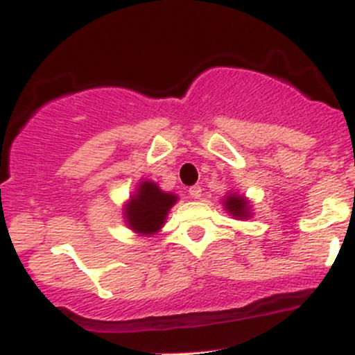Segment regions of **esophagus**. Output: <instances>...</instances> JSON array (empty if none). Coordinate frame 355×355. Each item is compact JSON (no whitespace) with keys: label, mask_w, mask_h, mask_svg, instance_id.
<instances>
[{"label":"esophagus","mask_w":355,"mask_h":355,"mask_svg":"<svg viewBox=\"0 0 355 355\" xmlns=\"http://www.w3.org/2000/svg\"><path fill=\"white\" fill-rule=\"evenodd\" d=\"M189 193H190L191 198H200V197H202V187H200V185L190 187Z\"/></svg>","instance_id":"1"}]
</instances>
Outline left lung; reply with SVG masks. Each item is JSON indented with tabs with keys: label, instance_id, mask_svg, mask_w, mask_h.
<instances>
[{
	"label": "left lung",
	"instance_id": "obj_1",
	"mask_svg": "<svg viewBox=\"0 0 355 355\" xmlns=\"http://www.w3.org/2000/svg\"><path fill=\"white\" fill-rule=\"evenodd\" d=\"M223 207L225 210L232 214L235 218H248L250 217V205H248L247 198L243 195L230 193L223 198Z\"/></svg>",
	"mask_w": 355,
	"mask_h": 355
}]
</instances>
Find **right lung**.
<instances>
[{
  "label": "right lung",
  "instance_id": "add662e5",
  "mask_svg": "<svg viewBox=\"0 0 355 355\" xmlns=\"http://www.w3.org/2000/svg\"><path fill=\"white\" fill-rule=\"evenodd\" d=\"M177 200V195L160 190L155 182H141L125 205L126 223L141 235L157 234Z\"/></svg>",
  "mask_w": 355,
  "mask_h": 355
}]
</instances>
